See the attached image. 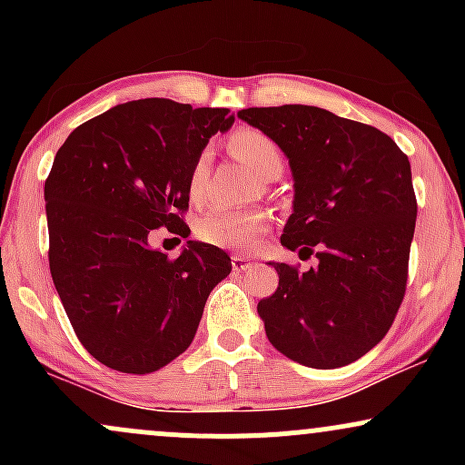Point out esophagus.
Listing matches in <instances>:
<instances>
[{
    "label": "esophagus",
    "mask_w": 465,
    "mask_h": 465,
    "mask_svg": "<svg viewBox=\"0 0 465 465\" xmlns=\"http://www.w3.org/2000/svg\"><path fill=\"white\" fill-rule=\"evenodd\" d=\"M251 264L253 262H251V258H247V255H240V253L232 255V269L236 271V273H240V271H247Z\"/></svg>",
    "instance_id": "1"
}]
</instances>
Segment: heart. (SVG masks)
Instances as JSON below:
<instances>
[{"label":"heart","mask_w":465,"mask_h":465,"mask_svg":"<svg viewBox=\"0 0 465 465\" xmlns=\"http://www.w3.org/2000/svg\"><path fill=\"white\" fill-rule=\"evenodd\" d=\"M229 151L260 179H275L282 173V151L273 137L258 129H238L229 137ZM205 174V154L192 165L190 192L196 194ZM269 216L258 210H229V207H207L196 221V236L212 247L247 251L260 242L269 232Z\"/></svg>","instance_id":"b5f03b06"}]
</instances>
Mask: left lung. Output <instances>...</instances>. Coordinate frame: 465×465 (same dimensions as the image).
<instances>
[{
	"label": "left lung",
	"mask_w": 465,
	"mask_h": 465,
	"mask_svg": "<svg viewBox=\"0 0 465 465\" xmlns=\"http://www.w3.org/2000/svg\"><path fill=\"white\" fill-rule=\"evenodd\" d=\"M238 117L291 163L282 244L317 258L306 273L273 264L280 286L258 303L266 336L300 365H350L385 339L407 292L418 216L409 157L387 133L319 106H251Z\"/></svg>",
	"instance_id": "8db88e82"
}]
</instances>
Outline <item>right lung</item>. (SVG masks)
Wrapping results in <instances>:
<instances>
[{
    "mask_svg": "<svg viewBox=\"0 0 465 465\" xmlns=\"http://www.w3.org/2000/svg\"><path fill=\"white\" fill-rule=\"evenodd\" d=\"M229 109L168 98L117 104L72 131L45 179L50 273L83 348L124 373L162 370L190 348L207 297L232 271L188 240L179 258L153 229L188 238L190 173Z\"/></svg>",
    "mask_w": 465,
    "mask_h": 465,
    "instance_id": "add662e5",
    "label": "right lung"
}]
</instances>
